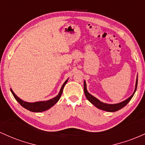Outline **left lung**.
<instances>
[{"instance_id":"left-lung-1","label":"left lung","mask_w":145,"mask_h":145,"mask_svg":"<svg viewBox=\"0 0 145 145\" xmlns=\"http://www.w3.org/2000/svg\"><path fill=\"white\" fill-rule=\"evenodd\" d=\"M137 85H138V75H137V78H136L134 92H133L132 94H131V97H129V98L127 99L126 100L123 101L121 102V103H115V104H108V103H103V102H101V101H99L98 99H97L96 97H94V96H92V94L89 93L87 90V86H86V81H84V93H85V95L88 100L91 103L93 104L96 108L100 109V110H104V111L113 112L118 111V110H121V108H124L125 105L129 103L130 100H131V98L133 97V96H134V94H135V92H136V89H137Z\"/></svg>"}]
</instances>
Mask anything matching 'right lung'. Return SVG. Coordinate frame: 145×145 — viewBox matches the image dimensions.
<instances>
[{"label": "right lung", "mask_w": 145, "mask_h": 145, "mask_svg": "<svg viewBox=\"0 0 145 145\" xmlns=\"http://www.w3.org/2000/svg\"><path fill=\"white\" fill-rule=\"evenodd\" d=\"M68 80V79H67V80L65 81V82L63 84L62 86H61V89H60V91L59 92V94L55 97L54 98L50 99V100H47V101H36V102H33V103H29V102H27L24 101L22 100V99L19 98L16 94L13 92L12 89L10 88V90L12 93L13 96L14 97V98L16 99V100L19 103L22 105L23 108H24L27 110H29L31 112H44L46 111V110H48V109H50L51 107H53V105H55L58 101L59 100L60 97H61V94H62L63 92V89H64V87L65 85L66 84L67 81Z\"/></svg>", "instance_id": "add662e5"}]
</instances>
